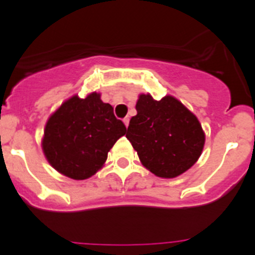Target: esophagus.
Segmentation results:
<instances>
[{"label": "esophagus", "instance_id": "34e87169", "mask_svg": "<svg viewBox=\"0 0 255 255\" xmlns=\"http://www.w3.org/2000/svg\"><path fill=\"white\" fill-rule=\"evenodd\" d=\"M123 123L126 125V127H128V125H129V117H125L123 118Z\"/></svg>", "mask_w": 255, "mask_h": 255}]
</instances>
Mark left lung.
<instances>
[{"instance_id":"obj_1","label":"left lung","mask_w":255,"mask_h":255,"mask_svg":"<svg viewBox=\"0 0 255 255\" xmlns=\"http://www.w3.org/2000/svg\"><path fill=\"white\" fill-rule=\"evenodd\" d=\"M135 110L126 137L150 173L173 179L199 160L205 132L196 116L179 100L166 95L156 101L150 94H140Z\"/></svg>"}]
</instances>
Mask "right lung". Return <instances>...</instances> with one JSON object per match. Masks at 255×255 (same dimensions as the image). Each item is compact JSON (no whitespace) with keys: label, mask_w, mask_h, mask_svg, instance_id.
I'll return each instance as SVG.
<instances>
[{"label":"right lung","mask_w":255,"mask_h":255,"mask_svg":"<svg viewBox=\"0 0 255 255\" xmlns=\"http://www.w3.org/2000/svg\"><path fill=\"white\" fill-rule=\"evenodd\" d=\"M127 128L113 115L101 95H78L61 104L48 118L42 139L45 158L63 175L74 180L89 179L104 166L110 149Z\"/></svg>","instance_id":"right-lung-1"}]
</instances>
